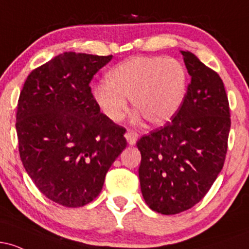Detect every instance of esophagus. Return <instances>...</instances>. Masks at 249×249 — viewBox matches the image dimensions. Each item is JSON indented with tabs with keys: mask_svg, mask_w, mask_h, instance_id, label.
<instances>
[{
	"mask_svg": "<svg viewBox=\"0 0 249 249\" xmlns=\"http://www.w3.org/2000/svg\"><path fill=\"white\" fill-rule=\"evenodd\" d=\"M125 138H126L128 145L133 146V145H136L137 141H138V134H137V132H134V131L128 130L125 133Z\"/></svg>",
	"mask_w": 249,
	"mask_h": 249,
	"instance_id": "34e87169",
	"label": "esophagus"
}]
</instances>
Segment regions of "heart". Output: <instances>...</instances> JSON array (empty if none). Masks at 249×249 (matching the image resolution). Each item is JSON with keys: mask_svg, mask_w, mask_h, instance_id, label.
Segmentation results:
<instances>
[{"mask_svg": "<svg viewBox=\"0 0 249 249\" xmlns=\"http://www.w3.org/2000/svg\"><path fill=\"white\" fill-rule=\"evenodd\" d=\"M188 76L173 58L139 57L117 65L107 84L93 88L96 104L107 118L122 121L131 99L132 107L154 126L167 124L178 115L187 95Z\"/></svg>", "mask_w": 249, "mask_h": 249, "instance_id": "1", "label": "heart"}]
</instances>
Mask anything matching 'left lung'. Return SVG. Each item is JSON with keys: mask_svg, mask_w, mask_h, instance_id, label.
Returning <instances> with one entry per match:
<instances>
[{"mask_svg": "<svg viewBox=\"0 0 249 249\" xmlns=\"http://www.w3.org/2000/svg\"><path fill=\"white\" fill-rule=\"evenodd\" d=\"M191 83L172 122L142 137L139 181L145 202L165 215L190 210L206 196L224 166L231 128L222 79L181 51Z\"/></svg>", "mask_w": 249, "mask_h": 249, "instance_id": "8db88e82", "label": "left lung"}]
</instances>
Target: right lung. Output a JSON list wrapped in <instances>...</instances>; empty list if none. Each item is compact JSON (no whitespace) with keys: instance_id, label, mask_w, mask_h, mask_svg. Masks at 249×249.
Instances as JSON below:
<instances>
[{"instance_id":"right-lung-1","label":"right lung","mask_w":249,"mask_h":249,"mask_svg":"<svg viewBox=\"0 0 249 249\" xmlns=\"http://www.w3.org/2000/svg\"><path fill=\"white\" fill-rule=\"evenodd\" d=\"M112 56L64 53L31 71L19 95L22 164L48 199L82 207L98 196L126 147L125 128L101 113L89 87Z\"/></svg>"}]
</instances>
